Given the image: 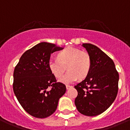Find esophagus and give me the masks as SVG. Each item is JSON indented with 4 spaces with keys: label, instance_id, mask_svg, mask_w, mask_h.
I'll use <instances>...</instances> for the list:
<instances>
[{
    "label": "esophagus",
    "instance_id": "obj_1",
    "mask_svg": "<svg viewBox=\"0 0 130 130\" xmlns=\"http://www.w3.org/2000/svg\"><path fill=\"white\" fill-rule=\"evenodd\" d=\"M72 86H71V85H66V88H67V89H69V88H72Z\"/></svg>",
    "mask_w": 130,
    "mask_h": 130
}]
</instances>
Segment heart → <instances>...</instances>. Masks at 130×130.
Returning <instances> with one entry per match:
<instances>
[{
	"label": "heart",
	"mask_w": 130,
	"mask_h": 130,
	"mask_svg": "<svg viewBox=\"0 0 130 130\" xmlns=\"http://www.w3.org/2000/svg\"><path fill=\"white\" fill-rule=\"evenodd\" d=\"M58 59L48 61V69L56 78H60L66 71L69 72L59 79L65 84H71L79 77L83 79L88 75L91 67L89 54L84 51L72 47H68L59 52Z\"/></svg>",
	"instance_id": "obj_1"
}]
</instances>
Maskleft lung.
Instances as JSON below:
<instances>
[{
  "label": "left lung",
  "instance_id": "1",
  "mask_svg": "<svg viewBox=\"0 0 130 130\" xmlns=\"http://www.w3.org/2000/svg\"><path fill=\"white\" fill-rule=\"evenodd\" d=\"M91 59L86 78L76 85L77 96L75 105L79 112L96 116L106 111L113 103L118 92L119 73L112 59L97 46L83 43Z\"/></svg>",
  "mask_w": 130,
  "mask_h": 130
}]
</instances>
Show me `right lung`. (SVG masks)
<instances>
[{"label": "right lung", "mask_w": 130, "mask_h": 130, "mask_svg": "<svg viewBox=\"0 0 130 130\" xmlns=\"http://www.w3.org/2000/svg\"><path fill=\"white\" fill-rule=\"evenodd\" d=\"M63 48L41 42L26 51L14 68V95L25 111L36 118L51 116L66 92L65 85L56 82L48 66L51 54Z\"/></svg>", "instance_id": "1"}]
</instances>
